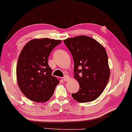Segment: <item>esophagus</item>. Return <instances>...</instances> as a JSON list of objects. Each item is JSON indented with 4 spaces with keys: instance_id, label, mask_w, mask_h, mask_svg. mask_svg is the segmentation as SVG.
<instances>
[{
    "instance_id": "obj_1",
    "label": "esophagus",
    "mask_w": 132,
    "mask_h": 132,
    "mask_svg": "<svg viewBox=\"0 0 132 132\" xmlns=\"http://www.w3.org/2000/svg\"><path fill=\"white\" fill-rule=\"evenodd\" d=\"M69 79H70V77H69V76H65L64 77H63V81H69Z\"/></svg>"
}]
</instances>
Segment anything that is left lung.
Listing matches in <instances>:
<instances>
[{"label":"left lung","instance_id":"left-lung-1","mask_svg":"<svg viewBox=\"0 0 132 132\" xmlns=\"http://www.w3.org/2000/svg\"><path fill=\"white\" fill-rule=\"evenodd\" d=\"M63 42L72 55L74 78L79 84V92L72 96L80 103L96 100L102 93L110 77L105 48L86 36L68 38Z\"/></svg>","mask_w":132,"mask_h":132}]
</instances>
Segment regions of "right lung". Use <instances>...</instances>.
<instances>
[{"mask_svg":"<svg viewBox=\"0 0 132 132\" xmlns=\"http://www.w3.org/2000/svg\"><path fill=\"white\" fill-rule=\"evenodd\" d=\"M61 40L48 38L30 40L21 50L16 66V78L20 90L28 99L46 102L53 96L59 79L51 76L48 57Z\"/></svg>","mask_w":132,"mask_h":132,"instance_id":"1","label":"right lung"}]
</instances>
